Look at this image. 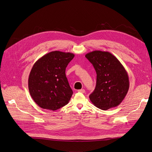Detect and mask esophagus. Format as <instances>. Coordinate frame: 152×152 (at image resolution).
<instances>
[{
	"label": "esophagus",
	"mask_w": 152,
	"mask_h": 152,
	"mask_svg": "<svg viewBox=\"0 0 152 152\" xmlns=\"http://www.w3.org/2000/svg\"><path fill=\"white\" fill-rule=\"evenodd\" d=\"M78 92H81V93H84L85 92V90L84 89H79L77 90Z\"/></svg>",
	"instance_id": "1"
}]
</instances>
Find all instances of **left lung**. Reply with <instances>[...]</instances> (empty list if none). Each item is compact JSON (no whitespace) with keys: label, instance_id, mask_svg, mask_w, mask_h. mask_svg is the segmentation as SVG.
<instances>
[{"label":"left lung","instance_id":"obj_1","mask_svg":"<svg viewBox=\"0 0 152 152\" xmlns=\"http://www.w3.org/2000/svg\"><path fill=\"white\" fill-rule=\"evenodd\" d=\"M85 56L97 73L96 86L89 95L91 102L103 110L118 106L129 88V76L124 67L108 52L94 50Z\"/></svg>","mask_w":152,"mask_h":152}]
</instances>
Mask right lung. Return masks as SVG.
<instances>
[{
	"label": "right lung",
	"instance_id": "1",
	"mask_svg": "<svg viewBox=\"0 0 152 152\" xmlns=\"http://www.w3.org/2000/svg\"><path fill=\"white\" fill-rule=\"evenodd\" d=\"M74 57L73 53L52 51L34 64L28 78V89L38 106L55 111L68 104L73 92L65 69Z\"/></svg>",
	"mask_w": 152,
	"mask_h": 152
}]
</instances>
